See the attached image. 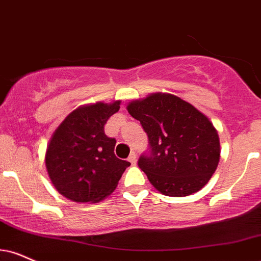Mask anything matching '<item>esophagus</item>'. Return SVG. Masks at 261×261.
Returning a JSON list of instances; mask_svg holds the SVG:
<instances>
[{
    "mask_svg": "<svg viewBox=\"0 0 261 261\" xmlns=\"http://www.w3.org/2000/svg\"><path fill=\"white\" fill-rule=\"evenodd\" d=\"M128 162H130L131 164H133V165H136V163H137V156H136V153L133 152V153H131L130 155H128Z\"/></svg>",
    "mask_w": 261,
    "mask_h": 261,
    "instance_id": "34e87169",
    "label": "esophagus"
}]
</instances>
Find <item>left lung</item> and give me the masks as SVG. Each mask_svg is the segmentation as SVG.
I'll use <instances>...</instances> for the list:
<instances>
[{
	"label": "left lung",
	"mask_w": 261,
	"mask_h": 261,
	"mask_svg": "<svg viewBox=\"0 0 261 261\" xmlns=\"http://www.w3.org/2000/svg\"><path fill=\"white\" fill-rule=\"evenodd\" d=\"M127 112L148 136L139 166L159 192L185 197L205 186L218 168L220 142L214 125L176 96L153 93L134 100Z\"/></svg>",
	"instance_id": "obj_1"
}]
</instances>
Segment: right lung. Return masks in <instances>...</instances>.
<instances>
[{
	"label": "right lung",
	"instance_id": "right-lung-1",
	"mask_svg": "<svg viewBox=\"0 0 261 261\" xmlns=\"http://www.w3.org/2000/svg\"><path fill=\"white\" fill-rule=\"evenodd\" d=\"M120 100L80 107L63 120L46 152V168L53 186L68 199L96 203L118 186L130 163L114 154L117 140L105 134L107 120Z\"/></svg>",
	"mask_w": 261,
	"mask_h": 261
}]
</instances>
